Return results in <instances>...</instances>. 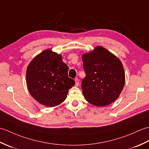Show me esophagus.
<instances>
[{"label": "esophagus", "mask_w": 149, "mask_h": 149, "mask_svg": "<svg viewBox=\"0 0 149 149\" xmlns=\"http://www.w3.org/2000/svg\"><path fill=\"white\" fill-rule=\"evenodd\" d=\"M75 86H78L79 84V79L77 78L75 79Z\"/></svg>", "instance_id": "34e87169"}]
</instances>
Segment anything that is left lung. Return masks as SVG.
Returning <instances> with one entry per match:
<instances>
[{
	"label": "left lung",
	"mask_w": 149,
	"mask_h": 149,
	"mask_svg": "<svg viewBox=\"0 0 149 149\" xmlns=\"http://www.w3.org/2000/svg\"><path fill=\"white\" fill-rule=\"evenodd\" d=\"M86 77L82 81L88 102L106 106L118 99L125 84V72L118 58L102 46L82 56Z\"/></svg>",
	"instance_id": "left-lung-1"
}]
</instances>
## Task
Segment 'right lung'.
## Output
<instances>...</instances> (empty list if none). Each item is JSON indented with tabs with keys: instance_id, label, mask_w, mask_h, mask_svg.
Masks as SVG:
<instances>
[{
	"instance_id": "add662e5",
	"label": "right lung",
	"mask_w": 149,
	"mask_h": 149,
	"mask_svg": "<svg viewBox=\"0 0 149 149\" xmlns=\"http://www.w3.org/2000/svg\"><path fill=\"white\" fill-rule=\"evenodd\" d=\"M68 67L62 56L48 49L34 57L28 65V90L38 102L54 107L64 101L75 81L68 76Z\"/></svg>"
}]
</instances>
